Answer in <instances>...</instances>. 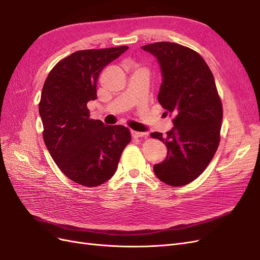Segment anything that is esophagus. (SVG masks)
<instances>
[{
	"label": "esophagus",
	"instance_id": "1",
	"mask_svg": "<svg viewBox=\"0 0 260 260\" xmlns=\"http://www.w3.org/2000/svg\"><path fill=\"white\" fill-rule=\"evenodd\" d=\"M131 136L133 138H143L146 136V133L144 132H138V131H131Z\"/></svg>",
	"mask_w": 260,
	"mask_h": 260
}]
</instances>
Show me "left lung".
I'll return each instance as SVG.
<instances>
[{
    "label": "left lung",
    "instance_id": "8db88e82",
    "mask_svg": "<svg viewBox=\"0 0 260 260\" xmlns=\"http://www.w3.org/2000/svg\"><path fill=\"white\" fill-rule=\"evenodd\" d=\"M158 60L161 84L158 102L174 116L170 131L153 132L167 146V157L154 165L156 177L164 183L182 186L206 169L220 141L222 104L214 76L199 53L172 42L142 46Z\"/></svg>",
    "mask_w": 260,
    "mask_h": 260
}]
</instances>
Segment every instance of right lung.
I'll use <instances>...</instances> for the list:
<instances>
[{
	"instance_id": "obj_1",
	"label": "right lung",
	"mask_w": 260,
	"mask_h": 260,
	"mask_svg": "<svg viewBox=\"0 0 260 260\" xmlns=\"http://www.w3.org/2000/svg\"><path fill=\"white\" fill-rule=\"evenodd\" d=\"M127 50L75 52L57 62L44 82L39 104L43 140L62 174L78 184L98 186L111 179L131 141L129 129L91 119L86 107L98 99L102 70Z\"/></svg>"
}]
</instances>
